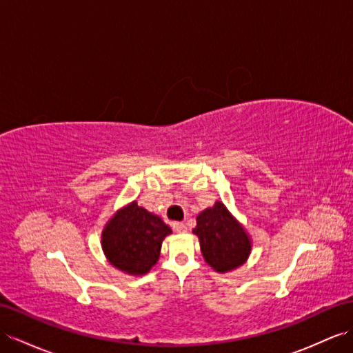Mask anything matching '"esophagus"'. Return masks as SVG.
Returning a JSON list of instances; mask_svg holds the SVG:
<instances>
[{"label": "esophagus", "mask_w": 353, "mask_h": 353, "mask_svg": "<svg viewBox=\"0 0 353 353\" xmlns=\"http://www.w3.org/2000/svg\"><path fill=\"white\" fill-rule=\"evenodd\" d=\"M174 230L178 233H184L187 232V225L184 223H174Z\"/></svg>", "instance_id": "34e87169"}]
</instances>
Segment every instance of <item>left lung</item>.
I'll list each match as a JSON object with an SVG mask.
<instances>
[{"mask_svg":"<svg viewBox=\"0 0 353 353\" xmlns=\"http://www.w3.org/2000/svg\"><path fill=\"white\" fill-rule=\"evenodd\" d=\"M197 234L205 261L215 272L225 273L242 265L251 252V241L227 208L216 202L197 215Z\"/></svg>","mask_w":353,"mask_h":353,"instance_id":"1","label":"left lung"}]
</instances>
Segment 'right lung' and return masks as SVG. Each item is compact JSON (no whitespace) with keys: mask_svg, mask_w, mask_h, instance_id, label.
I'll return each mask as SVG.
<instances>
[{"mask_svg":"<svg viewBox=\"0 0 353 353\" xmlns=\"http://www.w3.org/2000/svg\"><path fill=\"white\" fill-rule=\"evenodd\" d=\"M170 233V227L160 216L132 202L107 224L102 248L114 268L130 274H144L157 263L161 242Z\"/></svg>","mask_w":353,"mask_h":353,"instance_id":"add662e5","label":"right lung"}]
</instances>
